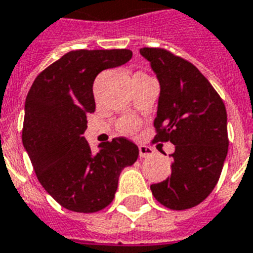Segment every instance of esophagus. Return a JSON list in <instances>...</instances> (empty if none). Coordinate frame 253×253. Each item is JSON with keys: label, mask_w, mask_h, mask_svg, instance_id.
I'll return each instance as SVG.
<instances>
[{"label": "esophagus", "mask_w": 253, "mask_h": 253, "mask_svg": "<svg viewBox=\"0 0 253 253\" xmlns=\"http://www.w3.org/2000/svg\"><path fill=\"white\" fill-rule=\"evenodd\" d=\"M138 150H140V157H149V156H152L154 153L153 149L150 148V146H146V145H140L138 146Z\"/></svg>", "instance_id": "1"}]
</instances>
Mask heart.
<instances>
[{"label":"heart","mask_w":253,"mask_h":253,"mask_svg":"<svg viewBox=\"0 0 253 253\" xmlns=\"http://www.w3.org/2000/svg\"><path fill=\"white\" fill-rule=\"evenodd\" d=\"M119 128H120V130L123 133H132L136 130L137 123L134 120H132V119H125V120L121 121Z\"/></svg>","instance_id":"b5f03b06"}]
</instances>
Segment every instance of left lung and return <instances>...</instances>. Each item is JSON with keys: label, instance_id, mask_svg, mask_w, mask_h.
<instances>
[{"label": "left lung", "instance_id": "left-lung-1", "mask_svg": "<svg viewBox=\"0 0 253 253\" xmlns=\"http://www.w3.org/2000/svg\"><path fill=\"white\" fill-rule=\"evenodd\" d=\"M160 82L156 142L175 145L171 174L150 186L154 198L171 210H187L216 186L228 152L226 107L194 64L164 48H141Z\"/></svg>", "mask_w": 253, "mask_h": 253}]
</instances>
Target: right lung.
<instances>
[{
	"instance_id": "right-lung-1",
	"label": "right lung",
	"mask_w": 253,
	"mask_h": 253,
	"mask_svg": "<svg viewBox=\"0 0 253 253\" xmlns=\"http://www.w3.org/2000/svg\"><path fill=\"white\" fill-rule=\"evenodd\" d=\"M132 51L76 50L43 70L25 101L22 142L38 181L60 206L96 212L113 201L121 170L133 165L138 148L124 137L91 152L82 134L87 115L95 112L93 80L123 66Z\"/></svg>"
}]
</instances>
